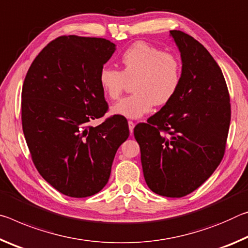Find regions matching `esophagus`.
I'll return each instance as SVG.
<instances>
[{
  "instance_id": "1",
  "label": "esophagus",
  "mask_w": 248,
  "mask_h": 248,
  "mask_svg": "<svg viewBox=\"0 0 248 248\" xmlns=\"http://www.w3.org/2000/svg\"><path fill=\"white\" fill-rule=\"evenodd\" d=\"M134 127H135V123H134L133 121H128V128H129V132H131V134H133V132H134Z\"/></svg>"
}]
</instances>
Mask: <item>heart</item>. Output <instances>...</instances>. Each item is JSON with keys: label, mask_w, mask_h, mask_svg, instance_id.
I'll list each match as a JSON object with an SVG mask.
<instances>
[{"label": "heart", "mask_w": 248, "mask_h": 248, "mask_svg": "<svg viewBox=\"0 0 248 248\" xmlns=\"http://www.w3.org/2000/svg\"><path fill=\"white\" fill-rule=\"evenodd\" d=\"M122 70L104 66L99 72V83L108 99L117 100L132 82L133 94L112 107V113L127 119H140L154 105L164 107L180 88L182 67L177 56L146 42H136L120 57Z\"/></svg>", "instance_id": "b5f03b06"}]
</instances>
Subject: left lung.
I'll return each mask as SVG.
<instances>
[{
	"mask_svg": "<svg viewBox=\"0 0 248 248\" xmlns=\"http://www.w3.org/2000/svg\"><path fill=\"white\" fill-rule=\"evenodd\" d=\"M170 34L181 54L180 88L147 123L136 125L134 136L149 189L181 198L208 180L223 159L231 103L221 68L203 45L184 31Z\"/></svg>",
	"mask_w": 248,
	"mask_h": 248,
	"instance_id": "1",
	"label": "left lung"
}]
</instances>
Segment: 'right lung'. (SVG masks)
I'll return each instance as SVG.
<instances>
[{"mask_svg":"<svg viewBox=\"0 0 248 248\" xmlns=\"http://www.w3.org/2000/svg\"><path fill=\"white\" fill-rule=\"evenodd\" d=\"M115 45L105 38L60 36L28 69L22 89V126L31 160L45 180L64 196L91 197L103 189L126 119L103 117L108 105L99 72Z\"/></svg>","mask_w":248,"mask_h":248,"instance_id":"right-lung-1","label":"right lung"}]
</instances>
